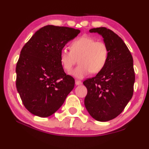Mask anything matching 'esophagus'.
Instances as JSON below:
<instances>
[{
  "instance_id": "34e87169",
  "label": "esophagus",
  "mask_w": 149,
  "mask_h": 149,
  "mask_svg": "<svg viewBox=\"0 0 149 149\" xmlns=\"http://www.w3.org/2000/svg\"><path fill=\"white\" fill-rule=\"evenodd\" d=\"M76 85H82V82L79 80H76Z\"/></svg>"
}]
</instances>
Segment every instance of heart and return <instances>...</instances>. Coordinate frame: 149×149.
Instances as JSON below:
<instances>
[{"instance_id": "obj_1", "label": "heart", "mask_w": 149, "mask_h": 149, "mask_svg": "<svg viewBox=\"0 0 149 149\" xmlns=\"http://www.w3.org/2000/svg\"><path fill=\"white\" fill-rule=\"evenodd\" d=\"M108 56L109 50L105 43L82 36L71 43L70 51L65 48L60 51V60L64 69L68 72L78 61L80 64L72 74L82 78L91 72L97 73L102 71L106 65Z\"/></svg>"}]
</instances>
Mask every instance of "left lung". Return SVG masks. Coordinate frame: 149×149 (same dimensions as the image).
I'll return each instance as SVG.
<instances>
[{"mask_svg": "<svg viewBox=\"0 0 149 149\" xmlns=\"http://www.w3.org/2000/svg\"><path fill=\"white\" fill-rule=\"evenodd\" d=\"M89 32L103 37L109 56L104 69L83 82L87 89L85 105L94 119L107 121L123 112L133 95V59L123 41L112 30L101 27Z\"/></svg>", "mask_w": 149, "mask_h": 149, "instance_id": "left-lung-1", "label": "left lung"}]
</instances>
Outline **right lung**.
Instances as JSON below:
<instances>
[{"mask_svg":"<svg viewBox=\"0 0 149 149\" xmlns=\"http://www.w3.org/2000/svg\"><path fill=\"white\" fill-rule=\"evenodd\" d=\"M80 30L48 25L25 44L17 64L16 86L30 113L48 117L62 106L75 85L60 60V51Z\"/></svg>","mask_w":149,"mask_h":149,"instance_id":"add662e5","label":"right lung"}]
</instances>
